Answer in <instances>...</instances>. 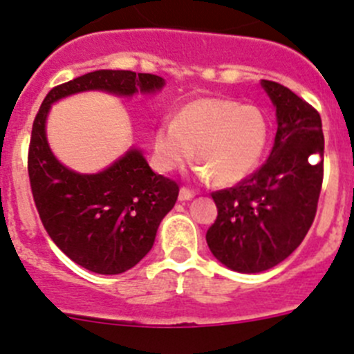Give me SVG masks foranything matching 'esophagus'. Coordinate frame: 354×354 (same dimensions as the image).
<instances>
[{"mask_svg":"<svg viewBox=\"0 0 354 354\" xmlns=\"http://www.w3.org/2000/svg\"><path fill=\"white\" fill-rule=\"evenodd\" d=\"M194 197H195L194 192L188 190V188H181V190H180V197H178V198H180L181 202H187V200H192Z\"/></svg>","mask_w":354,"mask_h":354,"instance_id":"1","label":"esophagus"}]
</instances>
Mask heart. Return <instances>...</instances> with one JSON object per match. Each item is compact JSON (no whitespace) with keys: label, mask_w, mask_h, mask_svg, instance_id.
Segmentation results:
<instances>
[{"label":"heart","mask_w":354,"mask_h":354,"mask_svg":"<svg viewBox=\"0 0 354 354\" xmlns=\"http://www.w3.org/2000/svg\"><path fill=\"white\" fill-rule=\"evenodd\" d=\"M267 142L269 124L257 106L202 97L157 127L154 157L162 171H176L190 162L195 151L203 176L217 187H230L259 167Z\"/></svg>","instance_id":"obj_1"}]
</instances>
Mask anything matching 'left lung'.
Returning <instances> with one entry per match:
<instances>
[{"label": "left lung", "instance_id": "left-lung-1", "mask_svg": "<svg viewBox=\"0 0 354 354\" xmlns=\"http://www.w3.org/2000/svg\"><path fill=\"white\" fill-rule=\"evenodd\" d=\"M276 106L269 159L233 188L214 192L217 219L205 234L231 270L255 274L288 259L315 219L324 180V131L315 108L277 82L262 80Z\"/></svg>", "mask_w": 354, "mask_h": 354}]
</instances>
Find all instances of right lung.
Here are the masks:
<instances>
[{
  "label": "right lung",
  "mask_w": 354,
  "mask_h": 354,
  "mask_svg": "<svg viewBox=\"0 0 354 354\" xmlns=\"http://www.w3.org/2000/svg\"><path fill=\"white\" fill-rule=\"evenodd\" d=\"M162 87L164 78L152 73L91 71L51 88L32 124L28 180L39 217L56 246L95 274H121L151 252L157 227L176 203L180 187L156 174L138 149H130L101 173L68 169L49 149L46 118L51 104L78 92L131 97Z\"/></svg>",
  "instance_id": "right-lung-1"
}]
</instances>
